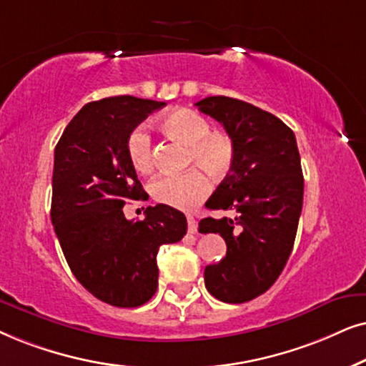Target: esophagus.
<instances>
[{
    "instance_id": "esophagus-1",
    "label": "esophagus",
    "mask_w": 366,
    "mask_h": 366,
    "mask_svg": "<svg viewBox=\"0 0 366 366\" xmlns=\"http://www.w3.org/2000/svg\"><path fill=\"white\" fill-rule=\"evenodd\" d=\"M196 229H197L196 219H194L192 216H187V231L189 232H196Z\"/></svg>"
}]
</instances>
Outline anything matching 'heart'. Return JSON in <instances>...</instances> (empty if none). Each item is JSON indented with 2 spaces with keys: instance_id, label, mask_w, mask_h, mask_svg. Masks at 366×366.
<instances>
[{
  "instance_id": "b5f03b06",
  "label": "heart",
  "mask_w": 366,
  "mask_h": 366,
  "mask_svg": "<svg viewBox=\"0 0 366 366\" xmlns=\"http://www.w3.org/2000/svg\"><path fill=\"white\" fill-rule=\"evenodd\" d=\"M160 129L170 139L187 147L186 167L180 175H159L149 186L154 201L175 209H192L209 194V180L226 179L236 162V145L231 135L222 130H211V122L191 109H175L164 115ZM127 159L139 174H149L154 169L152 144L145 130L135 129L125 142ZM203 172L201 173L200 170Z\"/></svg>"
}]
</instances>
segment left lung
Returning <instances> with one entry per match:
<instances>
[{
	"mask_svg": "<svg viewBox=\"0 0 366 366\" xmlns=\"http://www.w3.org/2000/svg\"><path fill=\"white\" fill-rule=\"evenodd\" d=\"M196 107L236 145L232 172L206 202L232 217L199 222V232H219L227 246L221 261L206 266L204 281L214 298L246 303L274 285L293 249L305 191L298 145L285 122L247 102L219 95Z\"/></svg>",
	"mask_w": 366,
	"mask_h": 366,
	"instance_id": "left-lung-1",
	"label": "left lung"
}]
</instances>
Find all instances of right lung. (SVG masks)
<instances>
[{"label":"right lung","instance_id":"1","mask_svg":"<svg viewBox=\"0 0 366 366\" xmlns=\"http://www.w3.org/2000/svg\"><path fill=\"white\" fill-rule=\"evenodd\" d=\"M164 105L130 95L90 102L55 147L51 224L61 251L80 285L119 308L152 298L159 247L187 232L186 216L165 204L149 206L144 221L122 211L129 199L147 196L127 159V137Z\"/></svg>","mask_w":366,"mask_h":366}]
</instances>
